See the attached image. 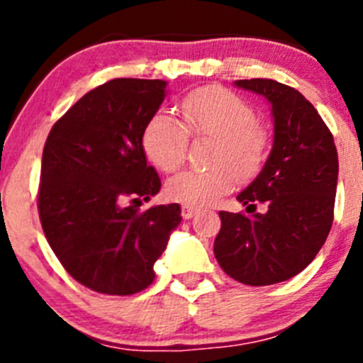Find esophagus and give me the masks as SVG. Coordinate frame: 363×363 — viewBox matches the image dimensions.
Wrapping results in <instances>:
<instances>
[{"label": "esophagus", "instance_id": "1", "mask_svg": "<svg viewBox=\"0 0 363 363\" xmlns=\"http://www.w3.org/2000/svg\"><path fill=\"white\" fill-rule=\"evenodd\" d=\"M198 211L196 209H192V207H187V205H184V207H182V216L185 218V220H191L192 216H194V214H196Z\"/></svg>", "mask_w": 363, "mask_h": 363}]
</instances>
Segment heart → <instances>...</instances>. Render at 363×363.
<instances>
[{
    "label": "heart",
    "mask_w": 363,
    "mask_h": 363,
    "mask_svg": "<svg viewBox=\"0 0 363 363\" xmlns=\"http://www.w3.org/2000/svg\"><path fill=\"white\" fill-rule=\"evenodd\" d=\"M184 123L169 112H156L147 121L142 145L147 158L165 174L178 171L187 156L189 136L211 138L214 147L207 171H185L167 184V198L187 207H207L236 185V176L249 182L264 169L269 134L258 123L249 101L223 86H201L179 101Z\"/></svg>",
    "instance_id": "heart-1"
}]
</instances>
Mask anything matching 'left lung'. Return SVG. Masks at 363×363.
<instances>
[{"mask_svg":"<svg viewBox=\"0 0 363 363\" xmlns=\"http://www.w3.org/2000/svg\"><path fill=\"white\" fill-rule=\"evenodd\" d=\"M236 85L271 101L274 143L258 178L238 194L245 213L221 211L214 256L240 284L272 285L296 277L318 255L335 218L338 154L318 111L296 89L274 79ZM264 203L268 213H255Z\"/></svg>","mask_w":363,"mask_h":363,"instance_id":"left-lung-1","label":"left lung"}]
</instances>
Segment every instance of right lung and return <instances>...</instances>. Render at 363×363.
Segmentation results:
<instances>
[{"label":"right lung","instance_id":"1","mask_svg":"<svg viewBox=\"0 0 363 363\" xmlns=\"http://www.w3.org/2000/svg\"><path fill=\"white\" fill-rule=\"evenodd\" d=\"M165 85L111 79L76 101L45 142L38 189L45 238L70 277L96 293L129 296L147 289L182 221L178 203L138 209L162 189L158 172L147 165L142 134Z\"/></svg>","mask_w":363,"mask_h":363}]
</instances>
